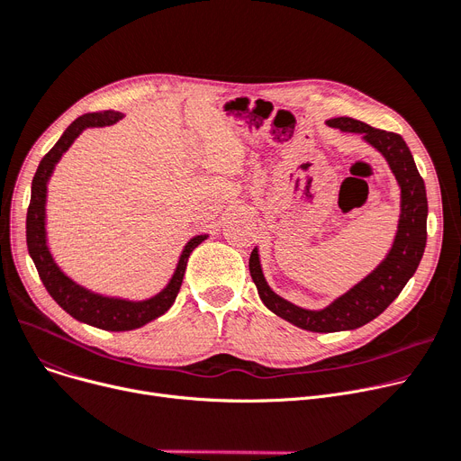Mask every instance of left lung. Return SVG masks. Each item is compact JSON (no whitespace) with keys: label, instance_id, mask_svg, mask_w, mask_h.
Segmentation results:
<instances>
[{"label":"left lung","instance_id":"8db88e82","mask_svg":"<svg viewBox=\"0 0 461 461\" xmlns=\"http://www.w3.org/2000/svg\"><path fill=\"white\" fill-rule=\"evenodd\" d=\"M328 124L344 131L363 133V138L387 158L402 189V213L394 246L387 258L366 279L323 311H305L279 297L267 286L258 253L253 249L249 272L264 305L294 326L314 333L356 330L380 316L396 300L405 283L413 277L426 248V187L405 141L394 131L374 128L349 117H337L328 121Z\"/></svg>","mask_w":461,"mask_h":461}]
</instances>
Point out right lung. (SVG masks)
Listing matches in <instances>:
<instances>
[{"instance_id":"right-lung-1","label":"right lung","mask_w":461,"mask_h":461,"mask_svg":"<svg viewBox=\"0 0 461 461\" xmlns=\"http://www.w3.org/2000/svg\"><path fill=\"white\" fill-rule=\"evenodd\" d=\"M122 115L117 112H95L77 117L61 135V140L53 145V149L41 159L39 169L33 176L32 184V201L27 208V220H25V238H27V249L35 262L39 277L46 286L48 294L58 302V305L67 311L72 318L89 323L98 330L105 331H128L145 326L147 321L167 312V309L176 300V294L180 292V285L184 279L185 264L192 253L206 236H195L187 241V246L182 251L178 260V267L164 292L150 297L147 302L131 303L124 300H112V297L96 295L86 288L72 283L67 276L61 274V269L53 262L44 238V203H46V184L53 171V166L63 152L72 145L77 135L89 126H105L113 124Z\"/></svg>"}]
</instances>
